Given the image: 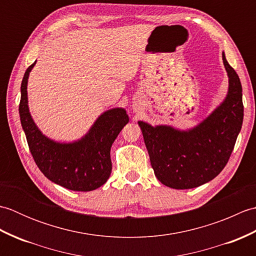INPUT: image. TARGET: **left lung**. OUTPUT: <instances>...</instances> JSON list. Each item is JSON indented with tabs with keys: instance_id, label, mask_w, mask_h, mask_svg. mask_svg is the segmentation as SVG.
<instances>
[{
	"instance_id": "1",
	"label": "left lung",
	"mask_w": 256,
	"mask_h": 256,
	"mask_svg": "<svg viewBox=\"0 0 256 256\" xmlns=\"http://www.w3.org/2000/svg\"><path fill=\"white\" fill-rule=\"evenodd\" d=\"M229 76L226 100L198 126L182 132L140 121L157 179L174 189H190L212 180L229 160L243 122L242 86L222 55Z\"/></svg>"
}]
</instances>
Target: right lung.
I'll return each instance as SVG.
<instances>
[{
    "mask_svg": "<svg viewBox=\"0 0 256 256\" xmlns=\"http://www.w3.org/2000/svg\"><path fill=\"white\" fill-rule=\"evenodd\" d=\"M35 62L26 69L20 86V116L27 144L37 167L59 186L74 192H91L111 175V146L128 122L124 108H112L96 120L89 133L78 142L60 144L37 128L27 106V79Z\"/></svg>",
    "mask_w": 256,
    "mask_h": 256,
    "instance_id": "1",
    "label": "right lung"
}]
</instances>
